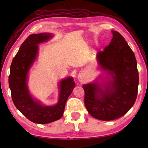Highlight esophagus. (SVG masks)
Here are the masks:
<instances>
[{"mask_svg": "<svg viewBox=\"0 0 148 148\" xmlns=\"http://www.w3.org/2000/svg\"><path fill=\"white\" fill-rule=\"evenodd\" d=\"M85 77H86V76H85V73L84 72L80 73L79 75V77H78L79 81L80 82L84 81V79H85Z\"/></svg>", "mask_w": 148, "mask_h": 148, "instance_id": "34e87169", "label": "esophagus"}]
</instances>
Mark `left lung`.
I'll list each match as a JSON object with an SVG mask.
<instances>
[{"instance_id": "left-lung-1", "label": "left lung", "mask_w": 148, "mask_h": 148, "mask_svg": "<svg viewBox=\"0 0 148 148\" xmlns=\"http://www.w3.org/2000/svg\"><path fill=\"white\" fill-rule=\"evenodd\" d=\"M111 31L113 38L110 44L96 57L106 77L100 75L94 82L83 85L88 112L94 118L104 121L122 117L132 108L139 83L135 54L122 35Z\"/></svg>"}]
</instances>
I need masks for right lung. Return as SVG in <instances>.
I'll return each mask as SVG.
<instances>
[{
  "instance_id": "right-lung-1",
  "label": "right lung",
  "mask_w": 148,
  "mask_h": 148,
  "mask_svg": "<svg viewBox=\"0 0 148 148\" xmlns=\"http://www.w3.org/2000/svg\"><path fill=\"white\" fill-rule=\"evenodd\" d=\"M53 36V34L49 33L29 35L13 58L8 77L12 101L16 109L31 122L39 124L53 122L62 117L66 100L75 86L72 77L60 80L59 100L52 106L42 104L31 95L28 74L38 56V44L47 42Z\"/></svg>"
}]
</instances>
